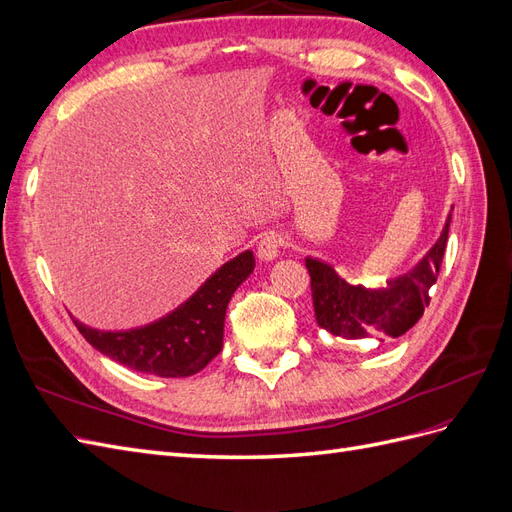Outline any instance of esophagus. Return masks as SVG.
I'll list each match as a JSON object with an SVG mask.
<instances>
[{"mask_svg":"<svg viewBox=\"0 0 512 512\" xmlns=\"http://www.w3.org/2000/svg\"><path fill=\"white\" fill-rule=\"evenodd\" d=\"M282 245H284V239H282V235H277V232H267V235H262L260 237V241H258V256L262 258V260H273V258H277L280 256V250H282Z\"/></svg>","mask_w":512,"mask_h":512,"instance_id":"esophagus-1","label":"esophagus"}]
</instances>
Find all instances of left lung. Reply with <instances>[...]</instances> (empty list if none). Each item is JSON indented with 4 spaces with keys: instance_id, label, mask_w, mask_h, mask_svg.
<instances>
[{
    "instance_id": "left-lung-1",
    "label": "left lung",
    "mask_w": 512,
    "mask_h": 512,
    "mask_svg": "<svg viewBox=\"0 0 512 512\" xmlns=\"http://www.w3.org/2000/svg\"><path fill=\"white\" fill-rule=\"evenodd\" d=\"M448 218L438 243L410 273L389 282L386 290L350 286L327 262L305 260L312 277V299L318 327L346 339H363L374 333L404 335L423 316L429 305V288L438 282L446 252Z\"/></svg>"
}]
</instances>
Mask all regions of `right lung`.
Here are the masks:
<instances>
[{
  "label": "right lung",
  "mask_w": 512,
  "mask_h": 512,
  "mask_svg": "<svg viewBox=\"0 0 512 512\" xmlns=\"http://www.w3.org/2000/svg\"><path fill=\"white\" fill-rule=\"evenodd\" d=\"M252 271L254 254H239L215 271L190 301L141 329L108 333L72 320L91 346L121 365L162 378L194 376L220 354L228 301Z\"/></svg>",
  "instance_id": "add662e5"
}]
</instances>
